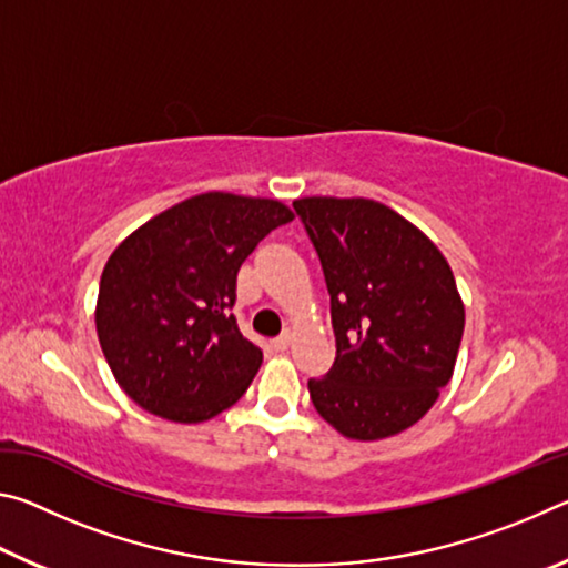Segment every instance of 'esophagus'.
Returning a JSON list of instances; mask_svg holds the SVG:
<instances>
[{
	"mask_svg": "<svg viewBox=\"0 0 568 568\" xmlns=\"http://www.w3.org/2000/svg\"><path fill=\"white\" fill-rule=\"evenodd\" d=\"M291 341H293V333H291V328H285V331L273 341V348H275V351H287V348H291Z\"/></svg>",
	"mask_w": 568,
	"mask_h": 568,
	"instance_id": "obj_1",
	"label": "esophagus"
}]
</instances>
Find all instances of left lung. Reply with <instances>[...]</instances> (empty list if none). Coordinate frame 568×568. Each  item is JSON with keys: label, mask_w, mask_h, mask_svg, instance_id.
I'll return each mask as SVG.
<instances>
[{"label": "left lung", "mask_w": 568, "mask_h": 568, "mask_svg": "<svg viewBox=\"0 0 568 568\" xmlns=\"http://www.w3.org/2000/svg\"><path fill=\"white\" fill-rule=\"evenodd\" d=\"M331 293L335 361L307 381L315 410L355 440L396 436L454 376L464 303L440 250L365 197L293 203Z\"/></svg>", "instance_id": "8db88e82"}]
</instances>
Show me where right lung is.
<instances>
[{
    "instance_id": "right-lung-1",
    "label": "right lung",
    "mask_w": 568,
    "mask_h": 568,
    "mask_svg": "<svg viewBox=\"0 0 568 568\" xmlns=\"http://www.w3.org/2000/svg\"><path fill=\"white\" fill-rule=\"evenodd\" d=\"M291 220L277 200L205 192L122 240L102 271L94 323L114 378L138 406L200 423L243 396L263 351L233 315L237 271Z\"/></svg>"
}]
</instances>
